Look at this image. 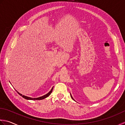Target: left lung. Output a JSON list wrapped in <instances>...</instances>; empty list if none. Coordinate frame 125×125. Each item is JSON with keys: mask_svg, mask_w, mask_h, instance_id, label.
I'll return each instance as SVG.
<instances>
[{"mask_svg": "<svg viewBox=\"0 0 125 125\" xmlns=\"http://www.w3.org/2000/svg\"><path fill=\"white\" fill-rule=\"evenodd\" d=\"M70 95H71V98H72V99H73V100H74V99L73 98V97H72V95H71V93H70ZM74 101H75V100H74Z\"/></svg>", "mask_w": 125, "mask_h": 125, "instance_id": "8db88e82", "label": "left lung"}]
</instances>
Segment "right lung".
Masks as SVG:
<instances>
[{"instance_id":"obj_1","label":"right lung","mask_w":125,"mask_h":125,"mask_svg":"<svg viewBox=\"0 0 125 125\" xmlns=\"http://www.w3.org/2000/svg\"><path fill=\"white\" fill-rule=\"evenodd\" d=\"M53 87H52V88L51 89V91L49 92H48V93H47L46 94H45V95H43V96H40V97L36 98H31V97H29V96H27L21 94H20V93H19L17 91H16L20 95H21L22 98H24L25 99H27V100H42V99H45V98H47V96H49V95L51 94V93H52V90H53Z\"/></svg>"}]
</instances>
